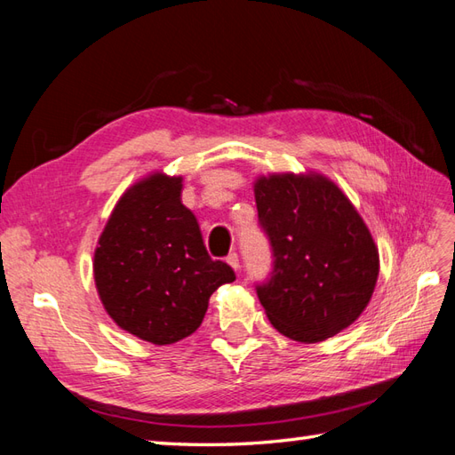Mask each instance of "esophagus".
<instances>
[{
  "instance_id": "esophagus-1",
  "label": "esophagus",
  "mask_w": 455,
  "mask_h": 455,
  "mask_svg": "<svg viewBox=\"0 0 455 455\" xmlns=\"http://www.w3.org/2000/svg\"><path fill=\"white\" fill-rule=\"evenodd\" d=\"M226 260H228V265L234 268L235 272L239 270V257H237V253H229L228 257H226Z\"/></svg>"
}]
</instances>
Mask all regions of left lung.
<instances>
[{
  "mask_svg": "<svg viewBox=\"0 0 455 455\" xmlns=\"http://www.w3.org/2000/svg\"><path fill=\"white\" fill-rule=\"evenodd\" d=\"M255 202L275 259L257 286L272 327L298 342L335 337L366 309L378 282L379 253L364 220L319 173L259 177Z\"/></svg>",
  "mask_w": 455,
  "mask_h": 455,
  "instance_id": "8db88e82",
  "label": "left lung"
}]
</instances>
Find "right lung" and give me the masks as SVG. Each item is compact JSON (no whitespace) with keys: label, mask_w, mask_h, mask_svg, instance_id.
<instances>
[{"label":"right lung","mask_w":455,"mask_h":455,"mask_svg":"<svg viewBox=\"0 0 455 455\" xmlns=\"http://www.w3.org/2000/svg\"><path fill=\"white\" fill-rule=\"evenodd\" d=\"M183 177L148 175L120 196L95 249L99 298L120 329L173 345L200 327L208 299L235 272L210 259L183 202Z\"/></svg>","instance_id":"right-lung-1"}]
</instances>
